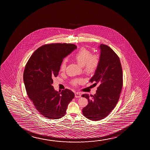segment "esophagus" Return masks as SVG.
Here are the masks:
<instances>
[{
    "label": "esophagus",
    "instance_id": "esophagus-1",
    "mask_svg": "<svg viewBox=\"0 0 150 150\" xmlns=\"http://www.w3.org/2000/svg\"><path fill=\"white\" fill-rule=\"evenodd\" d=\"M81 96V95L80 94V93H79L77 92L75 94V97H76V98H80Z\"/></svg>",
    "mask_w": 150,
    "mask_h": 150
}]
</instances>
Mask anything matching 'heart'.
<instances>
[{
    "mask_svg": "<svg viewBox=\"0 0 150 150\" xmlns=\"http://www.w3.org/2000/svg\"><path fill=\"white\" fill-rule=\"evenodd\" d=\"M74 59L77 62L80 66L84 67V71L87 74H92L96 70L98 66L100 59L98 55H92V52L86 47L80 48L74 56ZM67 60L65 59L62 62L60 65V71H64L66 70ZM80 80H74L73 83L76 84Z\"/></svg>",
    "mask_w": 150,
    "mask_h": 150,
    "instance_id": "b5f03b06",
    "label": "heart"
}]
</instances>
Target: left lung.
Masks as SVG:
<instances>
[{
  "label": "left lung",
  "mask_w": 150,
  "mask_h": 150,
  "mask_svg": "<svg viewBox=\"0 0 150 150\" xmlns=\"http://www.w3.org/2000/svg\"><path fill=\"white\" fill-rule=\"evenodd\" d=\"M100 62L90 81L99 83L94 96L87 94L82 97L88 105L82 109L83 115L93 121L105 118L113 110L119 100L123 84L122 70L118 56L109 46L101 44Z\"/></svg>",
  "instance_id": "obj_1"
}]
</instances>
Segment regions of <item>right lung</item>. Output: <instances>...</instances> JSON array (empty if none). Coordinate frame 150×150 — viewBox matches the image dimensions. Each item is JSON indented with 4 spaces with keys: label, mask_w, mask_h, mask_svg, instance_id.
<instances>
[{
    "label": "right lung",
    "mask_w": 150,
    "mask_h": 150,
    "mask_svg": "<svg viewBox=\"0 0 150 150\" xmlns=\"http://www.w3.org/2000/svg\"><path fill=\"white\" fill-rule=\"evenodd\" d=\"M76 49V45L68 43L41 46L33 53L25 66L23 78L27 94L37 111L48 119L63 117L74 98L72 91L66 88L58 92L52 84L63 59Z\"/></svg>",
    "instance_id": "add662e5"
}]
</instances>
